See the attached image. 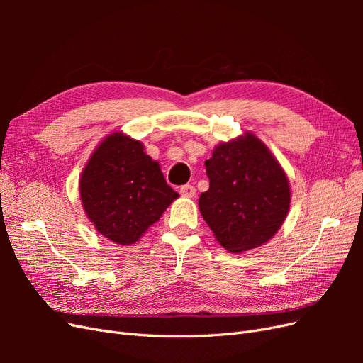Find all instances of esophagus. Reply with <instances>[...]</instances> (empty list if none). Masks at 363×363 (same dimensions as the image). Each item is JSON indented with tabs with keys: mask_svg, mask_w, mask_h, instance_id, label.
Instances as JSON below:
<instances>
[{
	"mask_svg": "<svg viewBox=\"0 0 363 363\" xmlns=\"http://www.w3.org/2000/svg\"><path fill=\"white\" fill-rule=\"evenodd\" d=\"M180 194L183 196H186V199H194L195 194H196V189L194 188V186H191V184H184V186H182V188H180Z\"/></svg>",
	"mask_w": 363,
	"mask_h": 363,
	"instance_id": "esophagus-1",
	"label": "esophagus"
}]
</instances>
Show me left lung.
Here are the masks:
<instances>
[{
    "instance_id": "left-lung-1",
    "label": "left lung",
    "mask_w": 363,
    "mask_h": 363,
    "mask_svg": "<svg viewBox=\"0 0 363 363\" xmlns=\"http://www.w3.org/2000/svg\"><path fill=\"white\" fill-rule=\"evenodd\" d=\"M204 164L211 183L199 206L218 242L230 252L268 242L291 204L289 180L268 147L245 133L221 142Z\"/></svg>"
}]
</instances>
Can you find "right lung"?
Here are the masks:
<instances>
[{"label":"right lung","mask_w":363,"mask_h":363,"mask_svg":"<svg viewBox=\"0 0 363 363\" xmlns=\"http://www.w3.org/2000/svg\"><path fill=\"white\" fill-rule=\"evenodd\" d=\"M177 196L144 145L119 131L96 147L80 177L87 218L119 245L139 240Z\"/></svg>","instance_id":"1"}]
</instances>
